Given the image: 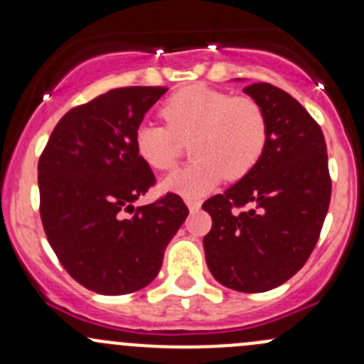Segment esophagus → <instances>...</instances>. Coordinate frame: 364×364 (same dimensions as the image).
<instances>
[{"mask_svg":"<svg viewBox=\"0 0 364 364\" xmlns=\"http://www.w3.org/2000/svg\"><path fill=\"white\" fill-rule=\"evenodd\" d=\"M200 199H193V197H186V205H188V209L192 213H196V211H199L200 209Z\"/></svg>","mask_w":364,"mask_h":364,"instance_id":"esophagus-1","label":"esophagus"}]
</instances>
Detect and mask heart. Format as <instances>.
<instances>
[{
	"label": "heart",
	"mask_w": 364,
	"mask_h": 364,
	"mask_svg": "<svg viewBox=\"0 0 364 364\" xmlns=\"http://www.w3.org/2000/svg\"><path fill=\"white\" fill-rule=\"evenodd\" d=\"M160 116L167 128L142 123L135 130L137 155L155 171H174L181 144L190 142L192 164L164 181L165 190L197 197L225 176L245 178L262 159L267 144V116L252 97L193 84L165 100Z\"/></svg>",
	"instance_id": "obj_1"
}]
</instances>
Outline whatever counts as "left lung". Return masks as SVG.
Wrapping results in <instances>:
<instances>
[{
    "mask_svg": "<svg viewBox=\"0 0 364 364\" xmlns=\"http://www.w3.org/2000/svg\"><path fill=\"white\" fill-rule=\"evenodd\" d=\"M243 91L266 112L267 144L245 178L203 204L213 220L204 253L216 282L266 292L294 277L314 252L331 178L324 134L296 98L267 82ZM245 205L251 209L235 211Z\"/></svg>",
    "mask_w": 364,
    "mask_h": 364,
    "instance_id": "obj_1",
    "label": "left lung"
}]
</instances>
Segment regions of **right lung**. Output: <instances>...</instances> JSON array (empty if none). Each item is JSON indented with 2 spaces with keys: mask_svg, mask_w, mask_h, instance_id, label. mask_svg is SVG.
<instances>
[{
  "mask_svg": "<svg viewBox=\"0 0 364 364\" xmlns=\"http://www.w3.org/2000/svg\"><path fill=\"white\" fill-rule=\"evenodd\" d=\"M165 91L117 87L70 109L38 160L47 241L70 277L98 294H130L151 284L188 216L176 193L134 208L156 181L134 135Z\"/></svg>",
  "mask_w": 364,
  "mask_h": 364,
  "instance_id": "obj_1",
  "label": "right lung"
}]
</instances>
